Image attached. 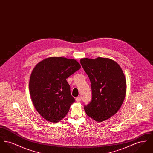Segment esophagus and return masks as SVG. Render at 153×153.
<instances>
[{
	"label": "esophagus",
	"mask_w": 153,
	"mask_h": 153,
	"mask_svg": "<svg viewBox=\"0 0 153 153\" xmlns=\"http://www.w3.org/2000/svg\"><path fill=\"white\" fill-rule=\"evenodd\" d=\"M81 100V97H80V96H78V97H77L76 98V102H80Z\"/></svg>",
	"instance_id": "esophagus-1"
}]
</instances>
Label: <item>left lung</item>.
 Here are the masks:
<instances>
[{"mask_svg":"<svg viewBox=\"0 0 153 153\" xmlns=\"http://www.w3.org/2000/svg\"><path fill=\"white\" fill-rule=\"evenodd\" d=\"M80 63L91 83L92 98L84 110L88 117L102 122L116 114L123 102L126 80L121 67L110 58H84Z\"/></svg>","mask_w":153,"mask_h":153,"instance_id":"left-lung-1","label":"left lung"}]
</instances>
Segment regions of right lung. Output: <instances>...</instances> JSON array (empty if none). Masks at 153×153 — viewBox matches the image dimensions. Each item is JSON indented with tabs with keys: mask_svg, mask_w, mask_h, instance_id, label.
<instances>
[{
	"mask_svg": "<svg viewBox=\"0 0 153 153\" xmlns=\"http://www.w3.org/2000/svg\"><path fill=\"white\" fill-rule=\"evenodd\" d=\"M74 59L51 57L36 64L30 75L29 91L37 112L48 122H59L75 100L66 79L80 69Z\"/></svg>",
	"mask_w": 153,
	"mask_h": 153,
	"instance_id": "obj_1",
	"label": "right lung"
}]
</instances>
